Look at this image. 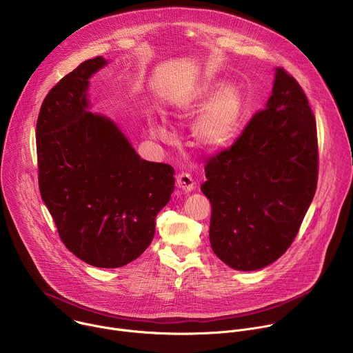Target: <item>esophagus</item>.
<instances>
[{"label":"esophagus","instance_id":"34e87169","mask_svg":"<svg viewBox=\"0 0 353 353\" xmlns=\"http://www.w3.org/2000/svg\"><path fill=\"white\" fill-rule=\"evenodd\" d=\"M176 184L180 190H183L184 192H191L195 188V181L192 180V177L188 173H180L177 174V180Z\"/></svg>","mask_w":353,"mask_h":353}]
</instances>
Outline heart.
I'll return each mask as SVG.
<instances>
[{
    "instance_id": "b5f03b06",
    "label": "heart",
    "mask_w": 353,
    "mask_h": 353,
    "mask_svg": "<svg viewBox=\"0 0 353 353\" xmlns=\"http://www.w3.org/2000/svg\"><path fill=\"white\" fill-rule=\"evenodd\" d=\"M204 105L191 124L194 142L207 152L223 148L234 134L243 112V96L234 83L222 81H203L176 99V110L187 116ZM150 134L159 139H168L165 124L154 121Z\"/></svg>"
}]
</instances>
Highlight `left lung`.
<instances>
[{
	"label": "left lung",
	"instance_id": "1",
	"mask_svg": "<svg viewBox=\"0 0 353 353\" xmlns=\"http://www.w3.org/2000/svg\"><path fill=\"white\" fill-rule=\"evenodd\" d=\"M319 173L317 131L309 100L275 68L265 109L205 166L201 185L212 205L210 241L237 271H257L292 244L312 204Z\"/></svg>",
	"mask_w": 353,
	"mask_h": 353
}]
</instances>
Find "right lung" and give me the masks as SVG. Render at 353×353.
I'll list each match as a JSON object with an SVG mask.
<instances>
[{"mask_svg":"<svg viewBox=\"0 0 353 353\" xmlns=\"http://www.w3.org/2000/svg\"><path fill=\"white\" fill-rule=\"evenodd\" d=\"M96 57L65 75L43 100L36 124L39 188L74 256L97 268L137 260L174 190V169L139 158L109 117L89 112Z\"/></svg>","mask_w":353,"mask_h":353,"instance_id":"1","label":"right lung"}]
</instances>
